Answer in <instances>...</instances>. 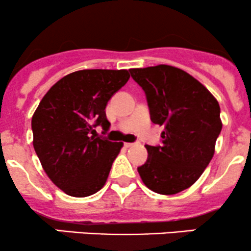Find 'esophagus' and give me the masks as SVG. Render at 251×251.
I'll use <instances>...</instances> for the list:
<instances>
[{"instance_id":"1","label":"esophagus","mask_w":251,"mask_h":251,"mask_svg":"<svg viewBox=\"0 0 251 251\" xmlns=\"http://www.w3.org/2000/svg\"><path fill=\"white\" fill-rule=\"evenodd\" d=\"M124 145H125L126 148H131V146L134 145V143H125V144H124Z\"/></svg>"}]
</instances>
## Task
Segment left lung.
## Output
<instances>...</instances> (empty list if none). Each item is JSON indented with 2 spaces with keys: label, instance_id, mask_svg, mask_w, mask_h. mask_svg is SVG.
I'll return each instance as SVG.
<instances>
[{
  "label": "left lung",
  "instance_id": "left-lung-1",
  "mask_svg": "<svg viewBox=\"0 0 251 251\" xmlns=\"http://www.w3.org/2000/svg\"><path fill=\"white\" fill-rule=\"evenodd\" d=\"M129 73L145 92L152 123L164 126L162 145H146L148 160L138 172L152 191L178 194L201 177L214 157L222 129L220 105L179 68L158 65Z\"/></svg>",
  "mask_w": 251,
  "mask_h": 251
}]
</instances>
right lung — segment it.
Wrapping results in <instances>:
<instances>
[{"instance_id":"1","label":"right lung","mask_w":251,"mask_h":251,"mask_svg":"<svg viewBox=\"0 0 251 251\" xmlns=\"http://www.w3.org/2000/svg\"><path fill=\"white\" fill-rule=\"evenodd\" d=\"M126 70L73 72L51 86L31 118L33 145L45 172L65 194L87 197L105 185L123 143L97 137L111 124L108 100L128 81Z\"/></svg>"}]
</instances>
